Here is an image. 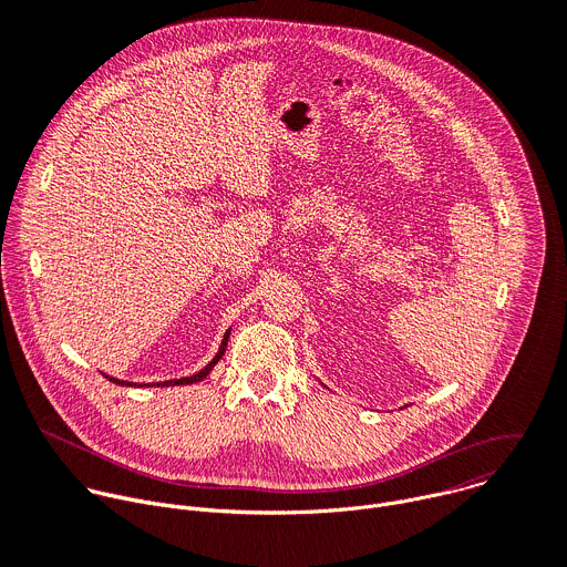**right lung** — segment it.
Wrapping results in <instances>:
<instances>
[{
	"instance_id": "add662e5",
	"label": "right lung",
	"mask_w": 567,
	"mask_h": 567,
	"mask_svg": "<svg viewBox=\"0 0 567 567\" xmlns=\"http://www.w3.org/2000/svg\"><path fill=\"white\" fill-rule=\"evenodd\" d=\"M228 334H230V330L224 334V339H221V346H219V352L215 354V359L204 368V370H199L197 374H193V377H184V379H171V381H161V383H152V385H186V383H197V381H204L206 377H208V372L215 368V363L224 357V352H226V343H228ZM103 377H107V374H103ZM110 381H114V383H118V385H132L130 381H121V379H114V377H107Z\"/></svg>"
}]
</instances>
